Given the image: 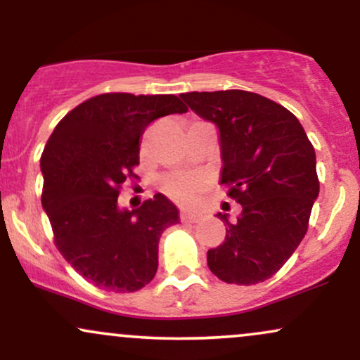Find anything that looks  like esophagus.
I'll list each match as a JSON object with an SVG mask.
<instances>
[{
	"label": "esophagus",
	"instance_id": "obj_1",
	"mask_svg": "<svg viewBox=\"0 0 360 360\" xmlns=\"http://www.w3.org/2000/svg\"><path fill=\"white\" fill-rule=\"evenodd\" d=\"M179 217H181V221L184 223H198L201 218H203V214L200 212H194V210H183Z\"/></svg>",
	"mask_w": 360,
	"mask_h": 360
}]
</instances>
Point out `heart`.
<instances>
[{"instance_id": "1", "label": "heart", "mask_w": 360, "mask_h": 360, "mask_svg": "<svg viewBox=\"0 0 360 360\" xmlns=\"http://www.w3.org/2000/svg\"><path fill=\"white\" fill-rule=\"evenodd\" d=\"M196 188V183L191 179H174L167 184V191L176 198H189Z\"/></svg>"}]
</instances>
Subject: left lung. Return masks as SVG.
I'll list each match as a JSON object with an SVG mask.
<instances>
[{"label": "left lung", "mask_w": 360, "mask_h": 360, "mask_svg": "<svg viewBox=\"0 0 360 360\" xmlns=\"http://www.w3.org/2000/svg\"><path fill=\"white\" fill-rule=\"evenodd\" d=\"M181 98L220 134L221 177L242 205L237 220L218 213L226 235L208 267L229 284L262 283L298 249L320 193L315 148L300 120L249 91L184 93Z\"/></svg>", "instance_id": "left-lung-1"}]
</instances>
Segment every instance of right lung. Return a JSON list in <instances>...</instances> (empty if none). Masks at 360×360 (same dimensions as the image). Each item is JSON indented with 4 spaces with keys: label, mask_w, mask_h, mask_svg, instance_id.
I'll return each instance as SVG.
<instances>
[{
    "label": "right lung",
    "mask_w": 360,
    "mask_h": 360,
    "mask_svg": "<svg viewBox=\"0 0 360 360\" xmlns=\"http://www.w3.org/2000/svg\"><path fill=\"white\" fill-rule=\"evenodd\" d=\"M186 111L174 94L106 93L69 111L49 137L42 206L57 249L94 286L134 292L154 279L159 238L179 212L160 193L137 210L120 208L118 193L135 176L148 123Z\"/></svg>",
    "instance_id": "add662e5"
}]
</instances>
